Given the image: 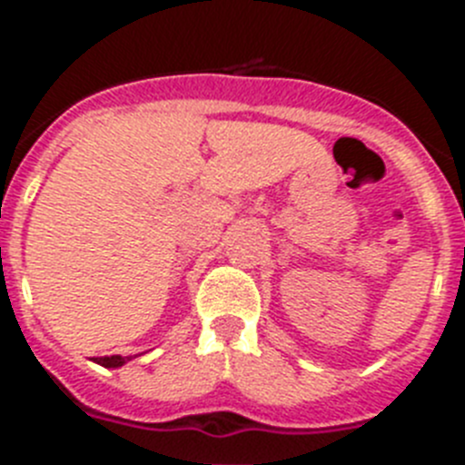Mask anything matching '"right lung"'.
Returning <instances> with one entry per match:
<instances>
[{
	"instance_id": "right-lung-1",
	"label": "right lung",
	"mask_w": 465,
	"mask_h": 465,
	"mask_svg": "<svg viewBox=\"0 0 465 465\" xmlns=\"http://www.w3.org/2000/svg\"><path fill=\"white\" fill-rule=\"evenodd\" d=\"M133 356H102V359H93L94 363L104 365V368H121L125 361H130Z\"/></svg>"
}]
</instances>
